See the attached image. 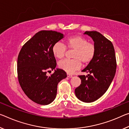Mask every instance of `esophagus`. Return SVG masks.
<instances>
[{
	"mask_svg": "<svg viewBox=\"0 0 129 129\" xmlns=\"http://www.w3.org/2000/svg\"><path fill=\"white\" fill-rule=\"evenodd\" d=\"M67 76H68V77H72V75L70 74V73H67Z\"/></svg>",
	"mask_w": 129,
	"mask_h": 129,
	"instance_id": "1",
	"label": "esophagus"
}]
</instances>
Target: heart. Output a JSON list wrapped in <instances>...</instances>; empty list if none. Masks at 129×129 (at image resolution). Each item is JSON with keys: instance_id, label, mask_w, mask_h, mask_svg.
<instances>
[{"instance_id": "obj_1", "label": "heart", "mask_w": 129, "mask_h": 129, "mask_svg": "<svg viewBox=\"0 0 129 129\" xmlns=\"http://www.w3.org/2000/svg\"><path fill=\"white\" fill-rule=\"evenodd\" d=\"M65 44L69 49L74 50L72 55L73 59L61 61L58 66L68 73H73L80 69L81 63L83 65L89 64L95 55V45L88 42L87 39L83 36L77 35L69 37L65 40ZM66 52V46L60 42H56L52 47L53 54L58 59H62Z\"/></svg>"}]
</instances>
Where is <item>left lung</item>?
Returning a JSON list of instances; mask_svg holds the SVG:
<instances>
[{"instance_id":"8db88e82","label":"left lung","mask_w":129,"mask_h":129,"mask_svg":"<svg viewBox=\"0 0 129 129\" xmlns=\"http://www.w3.org/2000/svg\"><path fill=\"white\" fill-rule=\"evenodd\" d=\"M96 46L93 60L83 69L87 76L80 75L81 84L75 89L76 97L85 103H91L101 98L110 87L115 75L116 62L113 45L100 33L85 31Z\"/></svg>"}]
</instances>
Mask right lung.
Masks as SVG:
<instances>
[{"mask_svg":"<svg viewBox=\"0 0 129 129\" xmlns=\"http://www.w3.org/2000/svg\"><path fill=\"white\" fill-rule=\"evenodd\" d=\"M64 37V34L52 30H42L22 47L18 57V80L22 90L35 103L47 105L56 97L57 85L67 75L56 68L52 53L54 44ZM54 70L50 77L47 72Z\"/></svg>","mask_w":129,"mask_h":129,"instance_id":"obj_1","label":"right lung"}]
</instances>
